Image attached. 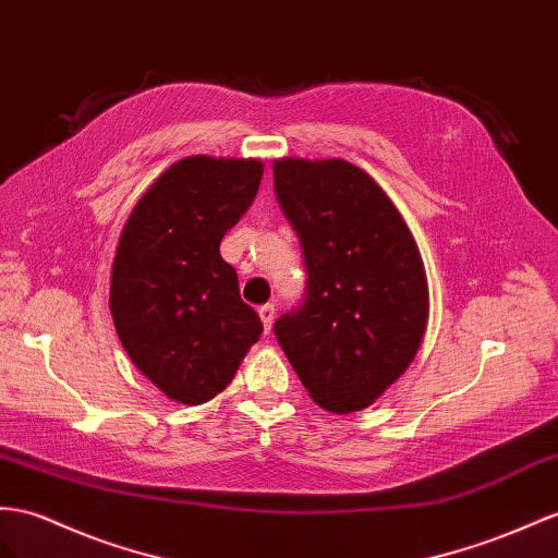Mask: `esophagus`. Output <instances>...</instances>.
Returning <instances> with one entry per match:
<instances>
[{"mask_svg": "<svg viewBox=\"0 0 558 558\" xmlns=\"http://www.w3.org/2000/svg\"><path fill=\"white\" fill-rule=\"evenodd\" d=\"M259 316H262V323H264V330H266V335H268L270 327H274V320H276V306H274V304L259 306Z\"/></svg>", "mask_w": 558, "mask_h": 558, "instance_id": "1", "label": "esophagus"}]
</instances>
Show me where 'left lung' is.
<instances>
[{
  "label": "left lung",
  "mask_w": 558,
  "mask_h": 558,
  "mask_svg": "<svg viewBox=\"0 0 558 558\" xmlns=\"http://www.w3.org/2000/svg\"><path fill=\"white\" fill-rule=\"evenodd\" d=\"M278 203L302 240L306 296L274 325L320 408L349 415L415 359L428 320L424 264L401 211L347 160L274 162Z\"/></svg>",
  "instance_id": "8db88e82"
}]
</instances>
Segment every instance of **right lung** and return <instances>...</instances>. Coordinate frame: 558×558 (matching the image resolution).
<instances>
[{
  "label": "right lung",
  "instance_id": "1",
  "mask_svg": "<svg viewBox=\"0 0 558 558\" xmlns=\"http://www.w3.org/2000/svg\"><path fill=\"white\" fill-rule=\"evenodd\" d=\"M259 160L193 155L155 179L126 219L110 276V313L132 363L167 398L221 393L264 332L240 299L221 238L254 203Z\"/></svg>",
  "mask_w": 558,
  "mask_h": 558
}]
</instances>
